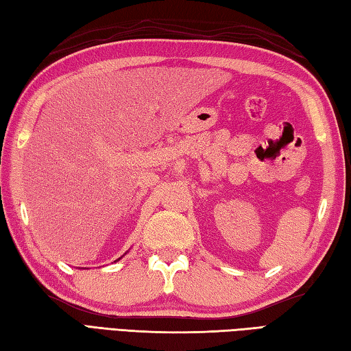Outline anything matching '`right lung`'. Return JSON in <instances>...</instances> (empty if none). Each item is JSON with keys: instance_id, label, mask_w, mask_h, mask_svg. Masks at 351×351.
<instances>
[{"instance_id": "add662e5", "label": "right lung", "mask_w": 351, "mask_h": 351, "mask_svg": "<svg viewBox=\"0 0 351 351\" xmlns=\"http://www.w3.org/2000/svg\"><path fill=\"white\" fill-rule=\"evenodd\" d=\"M119 259H121V258H119ZM119 259H117V261H119Z\"/></svg>"}]
</instances>
